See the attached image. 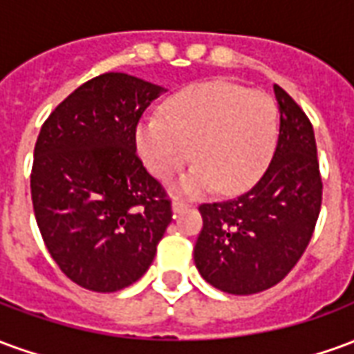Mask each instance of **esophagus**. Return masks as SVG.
Masks as SVG:
<instances>
[{"label":"esophagus","mask_w":354,"mask_h":354,"mask_svg":"<svg viewBox=\"0 0 354 354\" xmlns=\"http://www.w3.org/2000/svg\"><path fill=\"white\" fill-rule=\"evenodd\" d=\"M187 207H189V205H187L185 201H182V199L172 201V210H174V212H182V210H185Z\"/></svg>","instance_id":"34e87169"}]
</instances>
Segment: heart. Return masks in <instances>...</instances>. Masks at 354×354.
I'll list each match as a JSON object with an SVG mask.
<instances>
[{
    "label": "heart",
    "instance_id": "1",
    "mask_svg": "<svg viewBox=\"0 0 354 354\" xmlns=\"http://www.w3.org/2000/svg\"><path fill=\"white\" fill-rule=\"evenodd\" d=\"M142 159L155 176L167 180L197 162L178 189L201 193L214 185L239 193L266 170L279 138V113L261 91L205 81L172 94L162 117L142 121L136 132Z\"/></svg>",
    "mask_w": 354,
    "mask_h": 354
}]
</instances>
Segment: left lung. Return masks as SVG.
<instances>
[{
    "instance_id": "1",
    "label": "left lung",
    "mask_w": 354,
    "mask_h": 354,
    "mask_svg": "<svg viewBox=\"0 0 354 354\" xmlns=\"http://www.w3.org/2000/svg\"><path fill=\"white\" fill-rule=\"evenodd\" d=\"M279 140L263 176L235 199L203 203L193 260L214 288L248 296L292 271L313 237L322 203L317 142L309 117L274 85Z\"/></svg>"
}]
</instances>
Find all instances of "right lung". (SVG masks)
Returning a JSON list of instances; mask_svg holds the SVG:
<instances>
[{
    "label": "right lung",
    "mask_w": 354,
    "mask_h": 354,
    "mask_svg": "<svg viewBox=\"0 0 354 354\" xmlns=\"http://www.w3.org/2000/svg\"><path fill=\"white\" fill-rule=\"evenodd\" d=\"M161 91L102 73L60 102L37 136V227L60 271L83 288L117 292L138 281L172 222L169 195L136 153L140 117Z\"/></svg>",
    "instance_id": "obj_1"
}]
</instances>
